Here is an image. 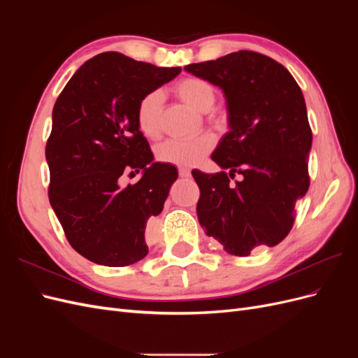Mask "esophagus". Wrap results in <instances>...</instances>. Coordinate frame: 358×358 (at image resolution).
Returning a JSON list of instances; mask_svg holds the SVG:
<instances>
[{
	"instance_id": "esophagus-1",
	"label": "esophagus",
	"mask_w": 358,
	"mask_h": 358,
	"mask_svg": "<svg viewBox=\"0 0 358 358\" xmlns=\"http://www.w3.org/2000/svg\"><path fill=\"white\" fill-rule=\"evenodd\" d=\"M179 176H180V178H189V176H191V171H189L188 169L180 167V169H179Z\"/></svg>"
}]
</instances>
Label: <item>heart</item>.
I'll use <instances>...</instances> for the list:
<instances>
[{
    "mask_svg": "<svg viewBox=\"0 0 358 358\" xmlns=\"http://www.w3.org/2000/svg\"><path fill=\"white\" fill-rule=\"evenodd\" d=\"M175 91L183 101L200 112H209L215 104V91L212 85L204 79H182L176 83ZM162 103H164V94L155 90L143 95L137 104L136 122L140 133L148 138H157L159 136ZM213 143V137L209 134L194 138H169L157 148L155 155L166 164L191 167L210 152Z\"/></svg>",
    "mask_w": 358,
    "mask_h": 358,
    "instance_id": "heart-1",
    "label": "heart"
}]
</instances>
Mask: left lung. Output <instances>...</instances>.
<instances>
[{"label":"left lung","mask_w":358,"mask_h":358,"mask_svg":"<svg viewBox=\"0 0 358 358\" xmlns=\"http://www.w3.org/2000/svg\"><path fill=\"white\" fill-rule=\"evenodd\" d=\"M185 70L222 90L230 131L212 159L229 169L230 177L237 172L244 178L231 186L225 171L192 170L201 227L231 255L278 245L292 229L297 200L309 189L312 131L300 86L282 64L252 50Z\"/></svg>","instance_id":"8db88e82"}]
</instances>
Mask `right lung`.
I'll list each match as a JSON object with an SVG mask.
<instances>
[{
    "instance_id": "right-lung-1",
    "label": "right lung",
    "mask_w": 358,
    "mask_h": 358,
    "mask_svg": "<svg viewBox=\"0 0 358 358\" xmlns=\"http://www.w3.org/2000/svg\"><path fill=\"white\" fill-rule=\"evenodd\" d=\"M179 73L104 52L73 74L53 106L49 201L69 243L92 263L122 267L148 255V220L164 208L178 170L154 162L136 109ZM128 171L143 178L122 189L118 178Z\"/></svg>"
}]
</instances>
